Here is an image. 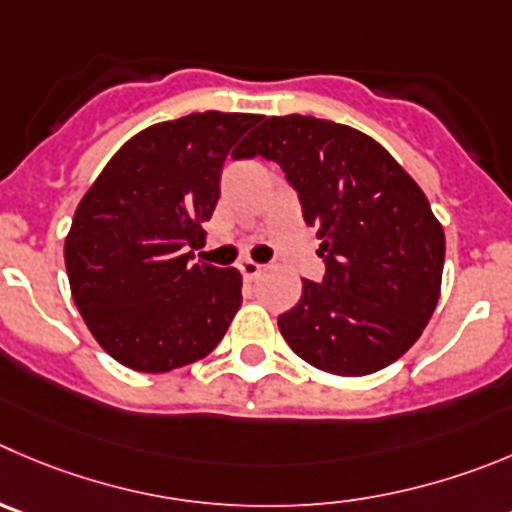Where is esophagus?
Here are the masks:
<instances>
[{
  "mask_svg": "<svg viewBox=\"0 0 512 512\" xmlns=\"http://www.w3.org/2000/svg\"><path fill=\"white\" fill-rule=\"evenodd\" d=\"M261 269H264V266L261 264H256V261H251V259H241L238 261V271H241V276L243 279H256V276L261 274Z\"/></svg>",
  "mask_w": 512,
  "mask_h": 512,
  "instance_id": "1",
  "label": "esophagus"
}]
</instances>
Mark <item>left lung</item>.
I'll return each instance as SVG.
<instances>
[{
  "label": "left lung",
  "mask_w": 512,
  "mask_h": 512,
  "mask_svg": "<svg viewBox=\"0 0 512 512\" xmlns=\"http://www.w3.org/2000/svg\"><path fill=\"white\" fill-rule=\"evenodd\" d=\"M253 155L281 165L326 264L279 316L289 347L339 377L397 362L440 299L445 233L425 193L377 140L311 115L266 118L236 158Z\"/></svg>",
  "instance_id": "obj_1"
}]
</instances>
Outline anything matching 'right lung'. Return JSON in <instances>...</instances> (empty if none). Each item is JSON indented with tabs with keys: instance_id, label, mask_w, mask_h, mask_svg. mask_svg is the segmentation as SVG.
<instances>
[{
	"instance_id": "1",
	"label": "right lung",
	"mask_w": 512,
	"mask_h": 512,
	"mask_svg": "<svg viewBox=\"0 0 512 512\" xmlns=\"http://www.w3.org/2000/svg\"><path fill=\"white\" fill-rule=\"evenodd\" d=\"M246 113H193L145 128L102 168L65 241L72 299L113 359L160 374L211 354L241 306V274L193 264Z\"/></svg>"
}]
</instances>
